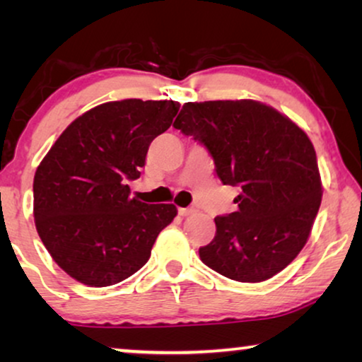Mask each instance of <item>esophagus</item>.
<instances>
[{
    "label": "esophagus",
    "mask_w": 362,
    "mask_h": 362,
    "mask_svg": "<svg viewBox=\"0 0 362 362\" xmlns=\"http://www.w3.org/2000/svg\"><path fill=\"white\" fill-rule=\"evenodd\" d=\"M177 212H180V216L186 217V216L192 214V212H194V209H192V207H180V209H177Z\"/></svg>",
    "instance_id": "1"
}]
</instances>
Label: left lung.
I'll list each match as a JSON object with an SVG mask.
<instances>
[{
  "label": "left lung",
  "mask_w": 362,
  "mask_h": 362,
  "mask_svg": "<svg viewBox=\"0 0 362 362\" xmlns=\"http://www.w3.org/2000/svg\"><path fill=\"white\" fill-rule=\"evenodd\" d=\"M202 143L224 185L240 186L239 211L217 216L199 257L217 274L259 284L303 249L321 204V177L308 135L257 100L187 102L173 123Z\"/></svg>",
  "instance_id": "obj_1"
}]
</instances>
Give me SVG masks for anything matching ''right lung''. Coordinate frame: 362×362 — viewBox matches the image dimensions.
<instances>
[{
	"instance_id": "add662e5",
	"label": "right lung",
	"mask_w": 362,
	"mask_h": 362,
	"mask_svg": "<svg viewBox=\"0 0 362 362\" xmlns=\"http://www.w3.org/2000/svg\"><path fill=\"white\" fill-rule=\"evenodd\" d=\"M175 100L107 102L61 133L34 175V222L54 262L74 280L110 286L146 264L175 204L130 197L150 143L171 127Z\"/></svg>"
}]
</instances>
